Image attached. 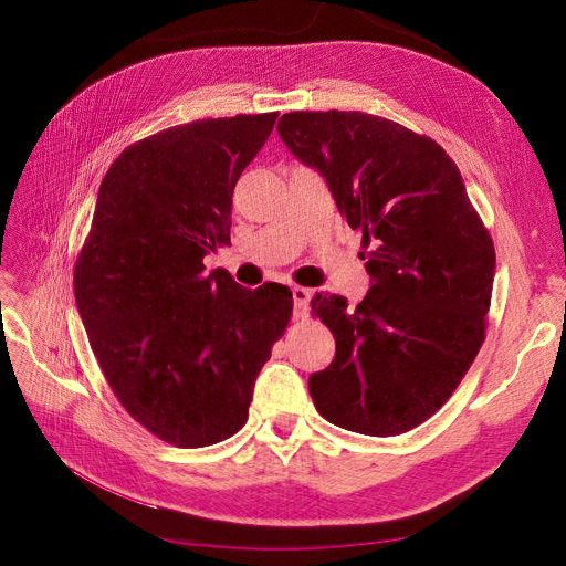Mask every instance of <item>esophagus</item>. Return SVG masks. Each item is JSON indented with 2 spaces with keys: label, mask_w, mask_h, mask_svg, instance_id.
Listing matches in <instances>:
<instances>
[{
  "label": "esophagus",
  "mask_w": 566,
  "mask_h": 566,
  "mask_svg": "<svg viewBox=\"0 0 566 566\" xmlns=\"http://www.w3.org/2000/svg\"><path fill=\"white\" fill-rule=\"evenodd\" d=\"M293 300H295V318H304L306 314H310L312 290H306V287L295 285V287H293Z\"/></svg>",
  "instance_id": "1"
}]
</instances>
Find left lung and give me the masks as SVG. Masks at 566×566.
Masks as SVG:
<instances>
[{
  "instance_id": "left-lung-1",
  "label": "left lung",
  "mask_w": 566,
  "mask_h": 566,
  "mask_svg": "<svg viewBox=\"0 0 566 566\" xmlns=\"http://www.w3.org/2000/svg\"><path fill=\"white\" fill-rule=\"evenodd\" d=\"M276 129L364 233L373 283L356 306L312 300L335 337L333 364L310 378L314 406L342 430L403 434L449 401L482 347L491 235L430 136L358 111L285 113Z\"/></svg>"
}]
</instances>
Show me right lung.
Returning a JSON list of instances; mask_svg holds the SVG:
<instances>
[{
	"mask_svg": "<svg viewBox=\"0 0 566 566\" xmlns=\"http://www.w3.org/2000/svg\"><path fill=\"white\" fill-rule=\"evenodd\" d=\"M279 113L169 127L119 153L75 262V302L117 401L158 439L200 449L248 420L254 380L293 316L279 283L205 273L231 243L238 177Z\"/></svg>",
	"mask_w": 566,
	"mask_h": 566,
	"instance_id": "add662e5",
	"label": "right lung"
}]
</instances>
